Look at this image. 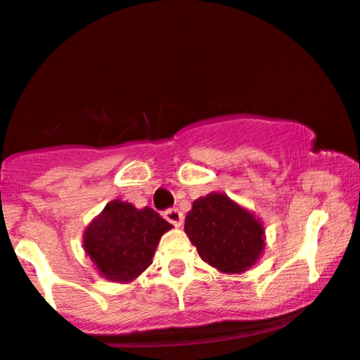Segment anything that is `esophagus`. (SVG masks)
<instances>
[{"mask_svg": "<svg viewBox=\"0 0 360 360\" xmlns=\"http://www.w3.org/2000/svg\"><path fill=\"white\" fill-rule=\"evenodd\" d=\"M165 219H167L168 223H172L175 228H180V226L184 224V216H181V212L175 207L165 211Z\"/></svg>", "mask_w": 360, "mask_h": 360, "instance_id": "obj_1", "label": "esophagus"}]
</instances>
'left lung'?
<instances>
[{"label": "left lung", "instance_id": "left-lung-1", "mask_svg": "<svg viewBox=\"0 0 360 360\" xmlns=\"http://www.w3.org/2000/svg\"><path fill=\"white\" fill-rule=\"evenodd\" d=\"M184 229L202 260L224 274L248 270L265 246L260 221L224 193L193 200Z\"/></svg>", "mask_w": 360, "mask_h": 360}]
</instances>
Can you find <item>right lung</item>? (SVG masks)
<instances>
[{"instance_id": "obj_1", "label": "right lung", "mask_w": 360, "mask_h": 360, "mask_svg": "<svg viewBox=\"0 0 360 360\" xmlns=\"http://www.w3.org/2000/svg\"><path fill=\"white\" fill-rule=\"evenodd\" d=\"M172 228L151 207L112 200L86 228L83 248L105 278L131 282L151 265L161 236Z\"/></svg>"}]
</instances>
